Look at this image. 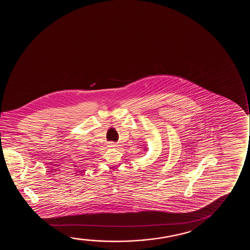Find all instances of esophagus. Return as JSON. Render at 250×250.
Wrapping results in <instances>:
<instances>
[{
  "label": "esophagus",
  "mask_w": 250,
  "mask_h": 250,
  "mask_svg": "<svg viewBox=\"0 0 250 250\" xmlns=\"http://www.w3.org/2000/svg\"><path fill=\"white\" fill-rule=\"evenodd\" d=\"M108 146L109 147H115L116 144H115V143H113V142H110L109 144H108Z\"/></svg>",
  "instance_id": "obj_1"
}]
</instances>
